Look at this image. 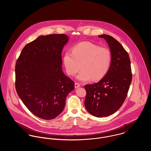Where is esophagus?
<instances>
[{"instance_id":"1","label":"esophagus","mask_w":151,"mask_h":151,"mask_svg":"<svg viewBox=\"0 0 151 151\" xmlns=\"http://www.w3.org/2000/svg\"><path fill=\"white\" fill-rule=\"evenodd\" d=\"M80 86H81V85H80V83H77V82L75 83V88H78V87H80Z\"/></svg>"}]
</instances>
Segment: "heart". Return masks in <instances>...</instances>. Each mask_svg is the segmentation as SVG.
I'll return each mask as SVG.
<instances>
[{
	"label": "heart",
	"mask_w": 151,
	"mask_h": 151,
	"mask_svg": "<svg viewBox=\"0 0 151 151\" xmlns=\"http://www.w3.org/2000/svg\"><path fill=\"white\" fill-rule=\"evenodd\" d=\"M65 68L68 74L75 76L81 71L77 79L81 81L101 80L107 74L111 62L109 49L89 42H83L74 46L71 53L67 52L63 57Z\"/></svg>",
	"instance_id": "1"
}]
</instances>
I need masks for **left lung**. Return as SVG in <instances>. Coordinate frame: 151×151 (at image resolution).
<instances>
[{"instance_id":"obj_1","label":"left lung","mask_w":151,"mask_h":151,"mask_svg":"<svg viewBox=\"0 0 151 151\" xmlns=\"http://www.w3.org/2000/svg\"><path fill=\"white\" fill-rule=\"evenodd\" d=\"M108 42L111 62L105 76L98 83L86 85L85 106L92 115L102 117L110 116L124 103L132 81L129 55L123 46L108 35H98Z\"/></svg>"}]
</instances>
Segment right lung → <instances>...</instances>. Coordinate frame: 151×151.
Masks as SVG:
<instances>
[{
	"label": "right lung",
	"instance_id": "add662e5",
	"mask_svg": "<svg viewBox=\"0 0 151 151\" xmlns=\"http://www.w3.org/2000/svg\"><path fill=\"white\" fill-rule=\"evenodd\" d=\"M68 40L65 34L40 36L24 47L16 61L17 93L27 109L42 119L59 116L74 89L62 67V52Z\"/></svg>",
	"mask_w": 151,
	"mask_h": 151
}]
</instances>
